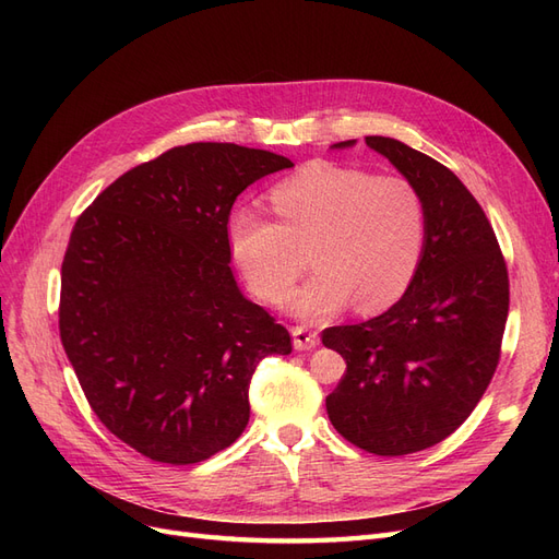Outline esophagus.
<instances>
[{
  "mask_svg": "<svg viewBox=\"0 0 559 559\" xmlns=\"http://www.w3.org/2000/svg\"><path fill=\"white\" fill-rule=\"evenodd\" d=\"M292 335L296 349H312L319 345V333L310 331L308 326H292Z\"/></svg>",
  "mask_w": 559,
  "mask_h": 559,
  "instance_id": "esophagus-1",
  "label": "esophagus"
}]
</instances>
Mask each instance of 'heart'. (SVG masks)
<instances>
[{"mask_svg": "<svg viewBox=\"0 0 559 559\" xmlns=\"http://www.w3.org/2000/svg\"><path fill=\"white\" fill-rule=\"evenodd\" d=\"M280 224L251 207L228 216V247L249 289L286 300L310 249L312 280L292 300L306 319H326L354 300L380 312L408 292L427 245V207L399 175L314 160L270 191Z\"/></svg>", "mask_w": 559, "mask_h": 559, "instance_id": "heart-1", "label": "heart"}]
</instances>
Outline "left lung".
I'll return each mask as SVG.
<instances>
[{
	"instance_id": "1",
	"label": "left lung",
	"mask_w": 559,
	"mask_h": 559,
	"mask_svg": "<svg viewBox=\"0 0 559 559\" xmlns=\"http://www.w3.org/2000/svg\"><path fill=\"white\" fill-rule=\"evenodd\" d=\"M366 144L425 198L427 245L392 308L321 333L347 364L326 413L352 445L401 456L441 443L483 399L501 357L509 270L492 224L454 173L392 138Z\"/></svg>"
}]
</instances>
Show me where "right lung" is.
<instances>
[{
	"label": "right lung",
	"mask_w": 559,
	"mask_h": 559,
	"mask_svg": "<svg viewBox=\"0 0 559 559\" xmlns=\"http://www.w3.org/2000/svg\"><path fill=\"white\" fill-rule=\"evenodd\" d=\"M294 163L222 142L175 146L99 193L62 261L60 341L99 421L160 464L238 441L249 382L292 335L238 289L228 216L249 183Z\"/></svg>",
	"instance_id": "obj_1"
}]
</instances>
